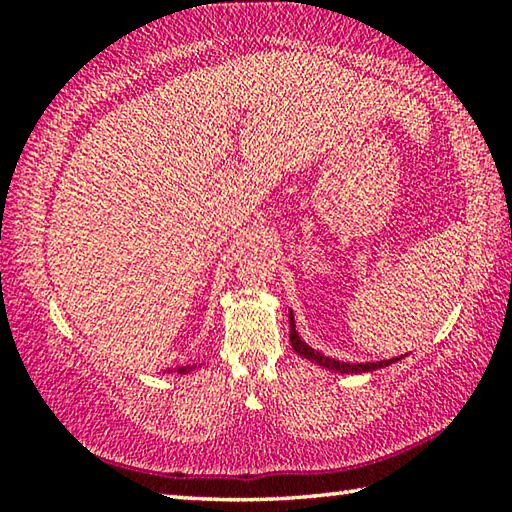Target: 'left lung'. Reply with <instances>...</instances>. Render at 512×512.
<instances>
[{"label": "left lung", "mask_w": 512, "mask_h": 512, "mask_svg": "<svg viewBox=\"0 0 512 512\" xmlns=\"http://www.w3.org/2000/svg\"><path fill=\"white\" fill-rule=\"evenodd\" d=\"M289 325H291V332H289V339H291V348L296 350L300 357H305L309 361L318 363V366H323L327 370H334V372H341V375H350V372H370V370H379V368H386L388 363L397 361L400 357L395 359H388V361H375V363H348V361H336V359H329L325 354L316 352L314 348H309L305 341H300V336L296 332V320L289 314Z\"/></svg>", "instance_id": "8db88e82"}]
</instances>
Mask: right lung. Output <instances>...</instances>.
Returning a JSON list of instances; mask_svg holds the SVG:
<instances>
[{
  "label": "right lung",
  "mask_w": 512,
  "mask_h": 512,
  "mask_svg": "<svg viewBox=\"0 0 512 512\" xmlns=\"http://www.w3.org/2000/svg\"><path fill=\"white\" fill-rule=\"evenodd\" d=\"M192 368H194V366H180V368H178V372H180V375H185V372H189Z\"/></svg>",
  "instance_id": "obj_1"
}]
</instances>
